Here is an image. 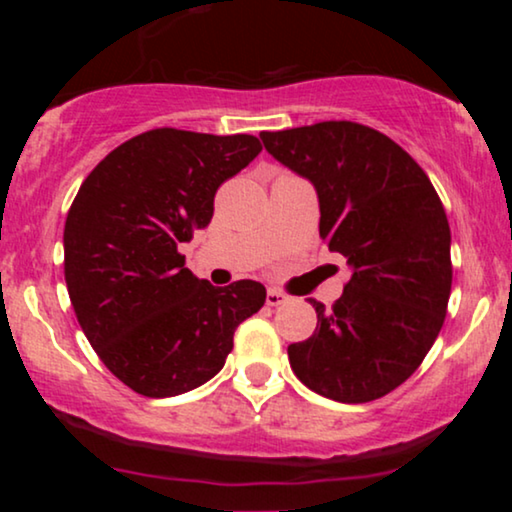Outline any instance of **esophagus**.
Instances as JSON below:
<instances>
[{"label":"esophagus","mask_w":512,"mask_h":512,"mask_svg":"<svg viewBox=\"0 0 512 512\" xmlns=\"http://www.w3.org/2000/svg\"><path fill=\"white\" fill-rule=\"evenodd\" d=\"M265 300H268V305L277 307V305L289 303V296H284V293L277 291V289H268V296H265Z\"/></svg>","instance_id":"obj_1"}]
</instances>
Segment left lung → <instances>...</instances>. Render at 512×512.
Returning <instances> with one entry per match:
<instances>
[{
	"mask_svg": "<svg viewBox=\"0 0 512 512\" xmlns=\"http://www.w3.org/2000/svg\"><path fill=\"white\" fill-rule=\"evenodd\" d=\"M265 151L319 198V235L347 258L349 282L289 345L293 373L338 403L403 384L443 328L452 289L450 223L422 167L387 135L352 121L261 132Z\"/></svg>",
	"mask_w": 512,
	"mask_h": 512,
	"instance_id": "1",
	"label": "left lung"
}]
</instances>
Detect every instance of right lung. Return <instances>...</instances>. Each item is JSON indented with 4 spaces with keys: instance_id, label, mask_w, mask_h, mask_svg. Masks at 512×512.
I'll use <instances>...</instances> for the list:
<instances>
[{
    "instance_id": "obj_1",
    "label": "right lung",
    "mask_w": 512,
    "mask_h": 512,
    "mask_svg": "<svg viewBox=\"0 0 512 512\" xmlns=\"http://www.w3.org/2000/svg\"><path fill=\"white\" fill-rule=\"evenodd\" d=\"M261 153L251 135L158 128L88 174L65 223V282L104 366L137 394H186L219 373L235 328L265 286H212L184 268L181 242L207 228L214 195Z\"/></svg>"
}]
</instances>
